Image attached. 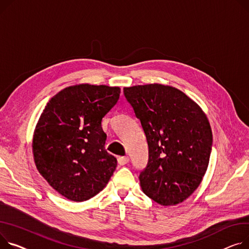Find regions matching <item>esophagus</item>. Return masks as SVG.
<instances>
[{"mask_svg":"<svg viewBox=\"0 0 249 249\" xmlns=\"http://www.w3.org/2000/svg\"><path fill=\"white\" fill-rule=\"evenodd\" d=\"M117 160H118V163L120 165H125L129 162V157L128 156H123V157H119Z\"/></svg>","mask_w":249,"mask_h":249,"instance_id":"esophagus-1","label":"esophagus"}]
</instances>
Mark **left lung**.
I'll list each match as a JSON object with an SVG mask.
<instances>
[{
    "mask_svg": "<svg viewBox=\"0 0 249 249\" xmlns=\"http://www.w3.org/2000/svg\"><path fill=\"white\" fill-rule=\"evenodd\" d=\"M146 135L149 159L140 173L142 191L163 206L183 202L200 185L212 146L205 113L175 87L162 84L124 88Z\"/></svg>",
    "mask_w": 249,
    "mask_h": 249,
    "instance_id": "8db88e82",
    "label": "left lung"
}]
</instances>
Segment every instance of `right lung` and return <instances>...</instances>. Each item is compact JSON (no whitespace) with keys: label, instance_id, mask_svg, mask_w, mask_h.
Wrapping results in <instances>:
<instances>
[{"label":"right lung","instance_id":"right-lung-1","mask_svg":"<svg viewBox=\"0 0 249 249\" xmlns=\"http://www.w3.org/2000/svg\"><path fill=\"white\" fill-rule=\"evenodd\" d=\"M119 87L76 84L51 98L33 135L39 173L59 194L86 201L107 185L117 160L105 150L102 119L120 97Z\"/></svg>","mask_w":249,"mask_h":249}]
</instances>
